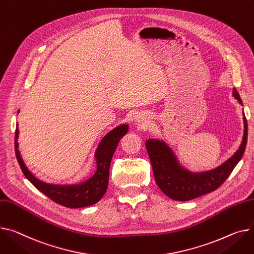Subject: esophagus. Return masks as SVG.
I'll use <instances>...</instances> for the list:
<instances>
[{
  "instance_id": "obj_1",
  "label": "esophagus",
  "mask_w": 254,
  "mask_h": 254,
  "mask_svg": "<svg viewBox=\"0 0 254 254\" xmlns=\"http://www.w3.org/2000/svg\"><path fill=\"white\" fill-rule=\"evenodd\" d=\"M136 121H137V123L139 124V126H141V127H144V126H146V125L148 124L147 121L144 120V118H143L142 116H138Z\"/></svg>"
}]
</instances>
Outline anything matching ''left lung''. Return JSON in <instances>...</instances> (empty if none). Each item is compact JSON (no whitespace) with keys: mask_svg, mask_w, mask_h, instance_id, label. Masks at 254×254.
Masks as SVG:
<instances>
[{"mask_svg":"<svg viewBox=\"0 0 254 254\" xmlns=\"http://www.w3.org/2000/svg\"><path fill=\"white\" fill-rule=\"evenodd\" d=\"M233 96L239 104L243 105L239 93L235 88ZM243 122L244 132L238 150L223 164L206 172L193 173L187 170L181 164L173 149L163 140L148 139L145 144L153 168L154 179L160 190L177 201H188L216 190L231 175L244 154L248 132L244 113Z\"/></svg>","mask_w":254,"mask_h":254,"instance_id":"obj_1","label":"left lung"}]
</instances>
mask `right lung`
<instances>
[{
  "instance_id": "1",
  "label": "right lung",
  "mask_w": 254,
  "mask_h": 254,
  "mask_svg": "<svg viewBox=\"0 0 254 254\" xmlns=\"http://www.w3.org/2000/svg\"><path fill=\"white\" fill-rule=\"evenodd\" d=\"M127 130L128 125L124 124L114 127L105 134L102 140L100 141L94 155L97 165L95 174L88 180L77 184H50L39 180L36 176L32 175L25 165L18 149V141H17L19 136L18 124L16 125L15 131V153L23 175L39 191L55 201L56 203L65 207H87L97 203L105 194L108 187L109 167L112 156L118 142L121 141Z\"/></svg>"
}]
</instances>
